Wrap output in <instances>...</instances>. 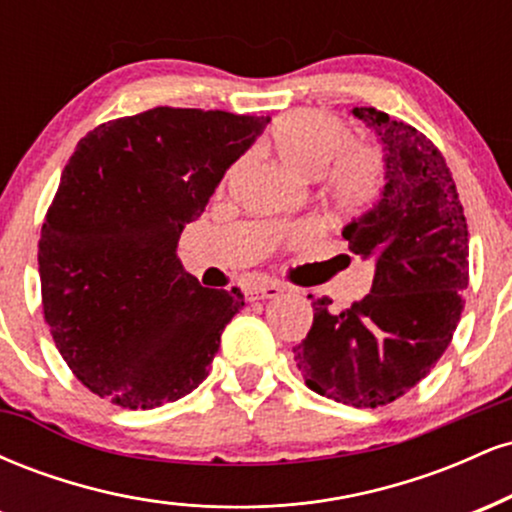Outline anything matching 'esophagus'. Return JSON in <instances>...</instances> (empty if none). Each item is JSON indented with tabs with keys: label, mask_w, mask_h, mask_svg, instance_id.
<instances>
[{
	"label": "esophagus",
	"mask_w": 512,
	"mask_h": 512,
	"mask_svg": "<svg viewBox=\"0 0 512 512\" xmlns=\"http://www.w3.org/2000/svg\"><path fill=\"white\" fill-rule=\"evenodd\" d=\"M284 289H281L279 284H272V281H264V284H257L252 286L248 291L250 298H279Z\"/></svg>",
	"instance_id": "1"
}]
</instances>
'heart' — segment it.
Listing matches in <instances>:
<instances>
[{
    "mask_svg": "<svg viewBox=\"0 0 512 512\" xmlns=\"http://www.w3.org/2000/svg\"><path fill=\"white\" fill-rule=\"evenodd\" d=\"M269 146L286 168L315 175L320 197L339 214L368 207L385 180V158L373 144L351 142L344 120L317 110L281 117L269 134ZM315 223H301L284 236L286 248H303L315 240Z\"/></svg>",
    "mask_w": 512,
    "mask_h": 512,
    "instance_id": "heart-1",
    "label": "heart"
}]
</instances>
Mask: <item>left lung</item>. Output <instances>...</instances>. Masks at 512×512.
<instances>
[{
    "mask_svg": "<svg viewBox=\"0 0 512 512\" xmlns=\"http://www.w3.org/2000/svg\"><path fill=\"white\" fill-rule=\"evenodd\" d=\"M354 115L387 151L383 199L342 233L351 252L375 260L373 289L339 313L330 298H315L313 327L293 354L317 395L378 409L426 378L448 349L469 284V233L438 146L375 108Z\"/></svg>",
    "mask_w": 512,
    "mask_h": 512,
    "instance_id": "1",
    "label": "left lung"
}]
</instances>
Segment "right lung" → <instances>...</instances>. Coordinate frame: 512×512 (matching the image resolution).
I'll list each match as a JSON object with an SVG mask.
<instances>
[{"label":"right lung","instance_id":"obj_1","mask_svg":"<svg viewBox=\"0 0 512 512\" xmlns=\"http://www.w3.org/2000/svg\"><path fill=\"white\" fill-rule=\"evenodd\" d=\"M269 117L154 108L81 139L38 243L43 315L76 378L154 409L207 378L243 293L204 289L175 255Z\"/></svg>","mask_w":512,"mask_h":512}]
</instances>
